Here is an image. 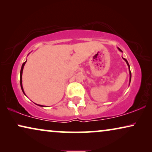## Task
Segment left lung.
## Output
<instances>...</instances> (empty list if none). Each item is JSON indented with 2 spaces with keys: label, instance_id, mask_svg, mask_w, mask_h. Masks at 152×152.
<instances>
[{
  "label": "left lung",
  "instance_id": "8db88e82",
  "mask_svg": "<svg viewBox=\"0 0 152 152\" xmlns=\"http://www.w3.org/2000/svg\"><path fill=\"white\" fill-rule=\"evenodd\" d=\"M118 49H119V50H120V51H121V52H122V50H120V48H118ZM123 59H124V61H125L126 62V64H127V65H128V66H129V64L128 61H126V59H124V58H123ZM129 74H130V82H131V78H132V72H131L130 70H129Z\"/></svg>",
  "mask_w": 152,
  "mask_h": 152
}]
</instances>
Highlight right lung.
Here are the masks:
<instances>
[{
  "instance_id": "obj_1",
  "label": "right lung",
  "mask_w": 152,
  "mask_h": 152,
  "mask_svg": "<svg viewBox=\"0 0 152 152\" xmlns=\"http://www.w3.org/2000/svg\"><path fill=\"white\" fill-rule=\"evenodd\" d=\"M26 61H25L24 63L23 64L21 69H20V87H21V89H22V91H23V93H24V91H23V86H22V73H23V70L24 65H25V64H26ZM24 94H25V93H24ZM39 106H40V107H43L42 105H39Z\"/></svg>"
}]
</instances>
